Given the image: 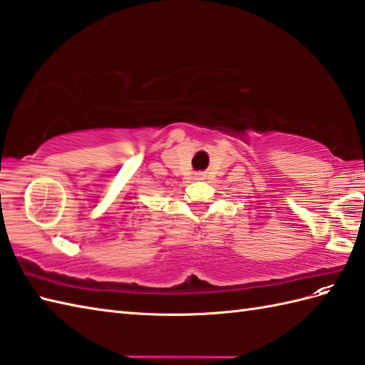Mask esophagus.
Wrapping results in <instances>:
<instances>
[{
    "label": "esophagus",
    "instance_id": "esophagus-1",
    "mask_svg": "<svg viewBox=\"0 0 365 365\" xmlns=\"http://www.w3.org/2000/svg\"><path fill=\"white\" fill-rule=\"evenodd\" d=\"M197 178H200V180H202V178H205V174H204V173H200V174H197Z\"/></svg>",
    "mask_w": 365,
    "mask_h": 365
}]
</instances>
